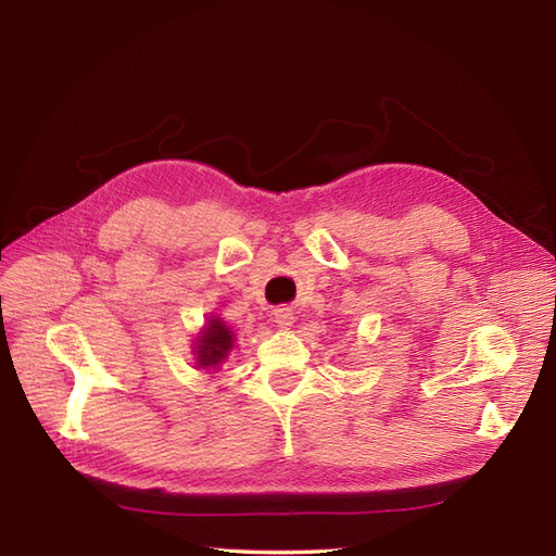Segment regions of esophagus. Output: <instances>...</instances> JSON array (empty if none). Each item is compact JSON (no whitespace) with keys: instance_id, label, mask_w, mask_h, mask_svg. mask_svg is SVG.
Returning <instances> with one entry per match:
<instances>
[{"instance_id":"34e87169","label":"esophagus","mask_w":556,"mask_h":556,"mask_svg":"<svg viewBox=\"0 0 556 556\" xmlns=\"http://www.w3.org/2000/svg\"><path fill=\"white\" fill-rule=\"evenodd\" d=\"M274 323L282 329H288L294 325V313L290 308H276L274 311Z\"/></svg>"}]
</instances>
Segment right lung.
<instances>
[{"instance_id":"obj_1","label":"right lung","mask_w":556,"mask_h":556,"mask_svg":"<svg viewBox=\"0 0 556 556\" xmlns=\"http://www.w3.org/2000/svg\"><path fill=\"white\" fill-rule=\"evenodd\" d=\"M231 348H233L231 329L223 323L220 317H211L204 331L199 333V341L194 348L197 366L199 368H217L227 359Z\"/></svg>"}]
</instances>
